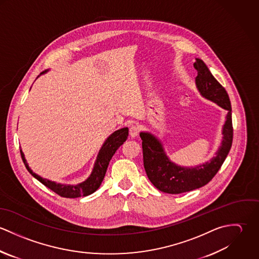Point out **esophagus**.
Segmentation results:
<instances>
[{"mask_svg": "<svg viewBox=\"0 0 259 259\" xmlns=\"http://www.w3.org/2000/svg\"><path fill=\"white\" fill-rule=\"evenodd\" d=\"M140 133V128L137 124H133L131 127H130V136L132 138H136Z\"/></svg>", "mask_w": 259, "mask_h": 259, "instance_id": "esophagus-1", "label": "esophagus"}]
</instances>
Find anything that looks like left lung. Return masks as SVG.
Segmentation results:
<instances>
[{
	"instance_id": "obj_1",
	"label": "left lung",
	"mask_w": 259,
	"mask_h": 259,
	"mask_svg": "<svg viewBox=\"0 0 259 259\" xmlns=\"http://www.w3.org/2000/svg\"><path fill=\"white\" fill-rule=\"evenodd\" d=\"M193 67L197 71L195 82L201 96L217 103L227 111L222 131L223 139L217 155L210 161L195 167H182L168 159L160 142L156 138L148 133H141L144 166L148 180L160 191L170 194L190 191L208 184L222 167L232 145L233 127L229 97L225 89L209 72L203 61L195 59Z\"/></svg>"
}]
</instances>
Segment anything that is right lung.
<instances>
[{
	"mask_svg": "<svg viewBox=\"0 0 259 259\" xmlns=\"http://www.w3.org/2000/svg\"><path fill=\"white\" fill-rule=\"evenodd\" d=\"M44 73H46V72H41L40 74H44ZM127 136H128L127 127L120 128L111 135L108 138V140L105 142V144L103 145V147L99 152V155L97 157V160H96V163H95V166H94L91 177L85 182L77 185H60V184H56L54 182L41 179L39 176L34 174L31 170V168L29 167V165L25 159L22 149L20 151H21L22 159H23L27 169L29 170L30 174H32V176L35 179H37L39 183L46 185L48 188H50L51 190H53L54 192H56L57 194H59L62 197L75 198V197H79V196L90 195L100 187V185L105 178L107 168L109 166V163H110V160H111L112 155L114 154L116 149L126 141Z\"/></svg>",
	"mask_w": 259,
	"mask_h": 259,
	"instance_id": "1",
	"label": "right lung"
}]
</instances>
